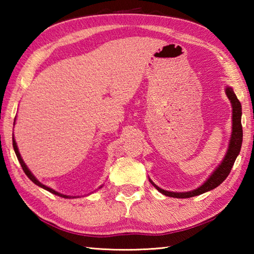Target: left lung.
<instances>
[{
    "instance_id": "8db88e82",
    "label": "left lung",
    "mask_w": 254,
    "mask_h": 254,
    "mask_svg": "<svg viewBox=\"0 0 254 254\" xmlns=\"http://www.w3.org/2000/svg\"><path fill=\"white\" fill-rule=\"evenodd\" d=\"M225 93L232 104V134H231V140L229 143V149H227L225 157L222 160L221 165L214 170V173L209 176V178H207V180H206L201 186L190 191L175 192V191L165 190V189H161L160 187H158L151 179H149L150 183L152 184V186L156 187L157 190L160 191L161 194L169 197H175V198H189V197H194L197 195L204 194V192L212 190V189L220 186V185L226 179L227 176L230 175L232 167H233L235 162V159L240 153L241 145H242V140H243L242 124H241L242 106H241V103L238 100V97H236L232 87H226Z\"/></svg>"
}]
</instances>
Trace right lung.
<instances>
[{"mask_svg":"<svg viewBox=\"0 0 254 254\" xmlns=\"http://www.w3.org/2000/svg\"><path fill=\"white\" fill-rule=\"evenodd\" d=\"M12 140H13V149H14V152H15V154H16V157H18V160H19V162H20V165H21V167H22V169H23V171H24V174L28 176L29 177V179L31 180V182H33L34 184L37 185V186H39V187H41V188H44V189H46V190H48V191H50L51 194H55V195H57V196H59V197H64V198H71L72 196H67V195H64V194H60V192H58V191H56V190H54V189H51L50 187H47V186H45L44 184H41L39 180H38L36 177H34V176L32 175V173L31 171L29 170V168L27 167V165H25L24 163V161H23V159L21 158V154H20V152H19V149H18V145H16V142H15V140H14V136L12 137ZM102 187V186H101ZM100 187V188H101ZM72 198H74V197H72Z\"/></svg>","mask_w":254,"mask_h":254,"instance_id":"right-lung-1","label":"right lung"}]
</instances>
